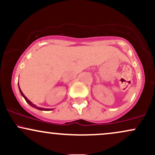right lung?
<instances>
[{"label":"right lung","mask_w":155,"mask_h":155,"mask_svg":"<svg viewBox=\"0 0 155 155\" xmlns=\"http://www.w3.org/2000/svg\"><path fill=\"white\" fill-rule=\"evenodd\" d=\"M19 91H20V92H21V94H22V95L23 96V97H24V98H25V99L26 102H27V103H28V104H30V105H31V106H33V107H34V108H38V109H39V110H44V111H48V110H49H49H51V109H50V108H38V107H37V106H35L34 104H32V103L31 102V101H30L29 100H28V98H27V97H26V96H25V95H24V94H23V93H22V90H20V88H19Z\"/></svg>","instance_id":"right-lung-1"}]
</instances>
